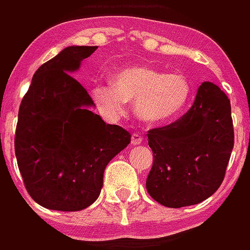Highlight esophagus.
<instances>
[{
	"label": "esophagus",
	"mask_w": 250,
	"mask_h": 250,
	"mask_svg": "<svg viewBox=\"0 0 250 250\" xmlns=\"http://www.w3.org/2000/svg\"><path fill=\"white\" fill-rule=\"evenodd\" d=\"M142 141H144V138L138 133V132H133L132 133V138H131V144L135 146V145H141L142 144Z\"/></svg>",
	"instance_id": "esophagus-1"
}]
</instances>
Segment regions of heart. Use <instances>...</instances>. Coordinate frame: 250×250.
I'll return each instance as SVG.
<instances>
[{
  "label": "heart",
  "mask_w": 250,
  "mask_h": 250,
  "mask_svg": "<svg viewBox=\"0 0 250 250\" xmlns=\"http://www.w3.org/2000/svg\"><path fill=\"white\" fill-rule=\"evenodd\" d=\"M194 95L191 80L183 73H165L149 66H132L114 74L112 83H97L91 97L97 109L118 118L133 103L136 117L149 125H166L187 111Z\"/></svg>",
  "instance_id": "obj_1"
}]
</instances>
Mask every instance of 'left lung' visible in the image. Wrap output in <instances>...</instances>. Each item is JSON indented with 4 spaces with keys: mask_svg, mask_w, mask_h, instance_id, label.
Listing matches in <instances>:
<instances>
[{
    "mask_svg": "<svg viewBox=\"0 0 250 250\" xmlns=\"http://www.w3.org/2000/svg\"><path fill=\"white\" fill-rule=\"evenodd\" d=\"M153 165L146 190L170 208L194 206L219 188L233 147L231 103L203 83L191 108L173 124L147 132Z\"/></svg>",
    "mask_w": 250,
    "mask_h": 250,
    "instance_id": "obj_1",
    "label": "left lung"
}]
</instances>
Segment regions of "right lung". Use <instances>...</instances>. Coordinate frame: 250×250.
I'll return each instance as SVG.
<instances>
[{"mask_svg": "<svg viewBox=\"0 0 250 250\" xmlns=\"http://www.w3.org/2000/svg\"><path fill=\"white\" fill-rule=\"evenodd\" d=\"M97 46H69L33 74L19 106L15 156L23 184L39 206L80 211L103 188L109 160L131 133L90 111L87 90L71 74Z\"/></svg>", "mask_w": 250, "mask_h": 250, "instance_id": "obj_1", "label": "right lung"}]
</instances>
